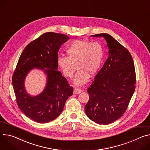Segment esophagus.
Segmentation results:
<instances>
[{
  "label": "esophagus",
  "instance_id": "obj_1",
  "mask_svg": "<svg viewBox=\"0 0 150 150\" xmlns=\"http://www.w3.org/2000/svg\"><path fill=\"white\" fill-rule=\"evenodd\" d=\"M81 92V90L79 88H75L74 90V93L76 94H79Z\"/></svg>",
  "mask_w": 150,
  "mask_h": 150
}]
</instances>
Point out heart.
Wrapping results in <instances>:
<instances>
[{
  "instance_id": "obj_1",
  "label": "heart",
  "mask_w": 150,
  "mask_h": 150,
  "mask_svg": "<svg viewBox=\"0 0 150 150\" xmlns=\"http://www.w3.org/2000/svg\"><path fill=\"white\" fill-rule=\"evenodd\" d=\"M67 56H59L57 62L62 72L68 78H72L77 69L74 83L81 86L86 83L89 76L96 75L104 59V50L98 42L76 39L67 47Z\"/></svg>"
}]
</instances>
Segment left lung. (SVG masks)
I'll return each mask as SVG.
<instances>
[{
	"mask_svg": "<svg viewBox=\"0 0 150 150\" xmlns=\"http://www.w3.org/2000/svg\"><path fill=\"white\" fill-rule=\"evenodd\" d=\"M91 36L105 38L109 56L87 90L89 100L85 112L96 123L106 125L120 118L127 110L135 90L134 62L129 51L111 35Z\"/></svg>",
	"mask_w": 150,
	"mask_h": 150,
	"instance_id": "8db88e82",
	"label": "left lung"
}]
</instances>
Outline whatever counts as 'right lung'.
<instances>
[{"label": "right lung", "mask_w": 150, "mask_h": 150, "mask_svg": "<svg viewBox=\"0 0 150 150\" xmlns=\"http://www.w3.org/2000/svg\"><path fill=\"white\" fill-rule=\"evenodd\" d=\"M68 36L48 32L29 44L23 50L13 74L12 83L17 103L21 111L39 123H45L60 115L68 98L73 94L66 78L58 69V52ZM42 70L46 75L44 90L36 96L26 92L24 83L33 69Z\"/></svg>", "instance_id": "obj_1"}]
</instances>
